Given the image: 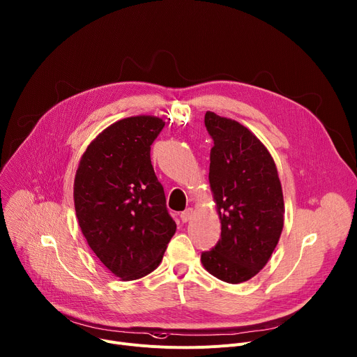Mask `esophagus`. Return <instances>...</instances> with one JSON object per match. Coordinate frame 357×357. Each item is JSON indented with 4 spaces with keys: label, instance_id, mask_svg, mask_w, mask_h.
<instances>
[{
    "label": "esophagus",
    "instance_id": "1",
    "mask_svg": "<svg viewBox=\"0 0 357 357\" xmlns=\"http://www.w3.org/2000/svg\"><path fill=\"white\" fill-rule=\"evenodd\" d=\"M192 212H193V209L192 208H188V209H185L183 212H181V215H179V218H181V220L185 223V222H188L190 218H192Z\"/></svg>",
    "mask_w": 357,
    "mask_h": 357
}]
</instances>
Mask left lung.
<instances>
[{
  "mask_svg": "<svg viewBox=\"0 0 357 357\" xmlns=\"http://www.w3.org/2000/svg\"><path fill=\"white\" fill-rule=\"evenodd\" d=\"M205 126L213 139L209 183L222 228L201 261L215 278L242 283L264 269L279 242L282 186L271 153L248 128L211 111Z\"/></svg>",
  "mask_w": 357,
  "mask_h": 357,
  "instance_id": "8db88e82",
  "label": "left lung"
}]
</instances>
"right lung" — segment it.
Listing matches in <instances>:
<instances>
[{"label": "right lung", "instance_id": "1", "mask_svg": "<svg viewBox=\"0 0 357 357\" xmlns=\"http://www.w3.org/2000/svg\"><path fill=\"white\" fill-rule=\"evenodd\" d=\"M164 126L148 115L121 119L89 144L77 169L79 228L93 253L122 280L156 269L176 231L151 164V145Z\"/></svg>", "mask_w": 357, "mask_h": 357}]
</instances>
